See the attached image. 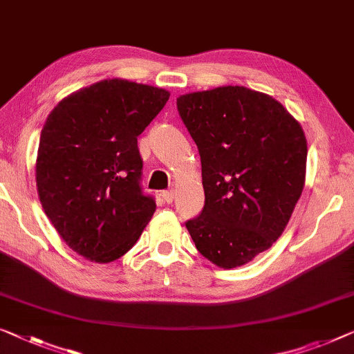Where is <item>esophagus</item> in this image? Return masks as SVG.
I'll use <instances>...</instances> for the list:
<instances>
[{"label":"esophagus","mask_w":354,"mask_h":354,"mask_svg":"<svg viewBox=\"0 0 354 354\" xmlns=\"http://www.w3.org/2000/svg\"><path fill=\"white\" fill-rule=\"evenodd\" d=\"M162 197H163V200H165L167 203H171L173 200H175V191H165L162 194Z\"/></svg>","instance_id":"34e87169"}]
</instances>
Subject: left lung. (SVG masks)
Here are the masks:
<instances>
[{"mask_svg":"<svg viewBox=\"0 0 354 354\" xmlns=\"http://www.w3.org/2000/svg\"><path fill=\"white\" fill-rule=\"evenodd\" d=\"M179 118L197 145L205 205L186 227L223 268L240 267L283 234L302 194L304 130L270 95L240 86L181 95Z\"/></svg>","mask_w":354,"mask_h":354,"instance_id":"1","label":"left lung"}]
</instances>
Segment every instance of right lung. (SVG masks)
Listing matches in <instances>:
<instances>
[{
	"label": "right lung",
	"mask_w": 354,
	"mask_h": 354,
	"mask_svg": "<svg viewBox=\"0 0 354 354\" xmlns=\"http://www.w3.org/2000/svg\"><path fill=\"white\" fill-rule=\"evenodd\" d=\"M170 93L108 79L62 100L41 130L36 186L66 245L95 262L124 256L156 211L138 136Z\"/></svg>",
	"instance_id": "obj_1"
}]
</instances>
